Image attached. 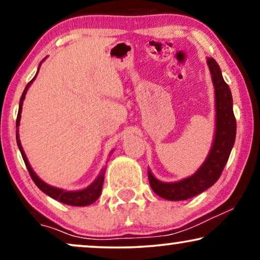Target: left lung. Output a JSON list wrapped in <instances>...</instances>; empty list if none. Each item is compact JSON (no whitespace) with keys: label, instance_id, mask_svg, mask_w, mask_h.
Here are the masks:
<instances>
[{"label":"left lung","instance_id":"obj_1","mask_svg":"<svg viewBox=\"0 0 260 260\" xmlns=\"http://www.w3.org/2000/svg\"><path fill=\"white\" fill-rule=\"evenodd\" d=\"M215 90V135L212 149L198 172L179 182L158 181L148 169L151 189L158 197L170 201L187 200L212 187L219 180L236 141L237 122L233 113V99L221 70L213 58L207 59Z\"/></svg>","mask_w":260,"mask_h":260}]
</instances>
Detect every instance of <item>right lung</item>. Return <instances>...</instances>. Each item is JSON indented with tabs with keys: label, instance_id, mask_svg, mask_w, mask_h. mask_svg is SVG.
<instances>
[{
	"label": "right lung",
	"instance_id": "right-lung-1",
	"mask_svg": "<svg viewBox=\"0 0 260 260\" xmlns=\"http://www.w3.org/2000/svg\"><path fill=\"white\" fill-rule=\"evenodd\" d=\"M42 61H44V60H42ZM41 62H40V65H41ZM40 65H39V67H40ZM38 72H39V71H38ZM38 72H37V74H38ZM37 74H35V77L33 78V79H31L29 83L27 84V86H26V88H24L22 95H21L20 105H19V112H17V118H16V126L20 125L21 111H22L23 99H24V97H26L28 87L30 86V84L33 83V80L35 79V78H37ZM16 142H17V147H19L20 151H21V155H22L24 165H26L28 172H29V174H30L31 180L34 181V183L37 184L39 189L44 191L45 194H47L48 197L53 198V199H54V200H58L60 202H62V204H65V205L80 206V207H83V206H88V205L93 204V202L99 198V195H101V193H102L103 182H104L105 169H103L102 173L99 174V176L97 177V179H95L94 182L92 183L91 186H88L87 188H85V189L77 190V191L62 190V189H60V188L52 187V186H49V184L45 183L44 181H42L40 177H39L37 174L34 173V170L31 169L30 165H29V163H28V159H27L26 154H24V151H23V149H22V145H21V142H20V138H19V130H16Z\"/></svg>",
	"mask_w": 260,
	"mask_h": 260
}]
</instances>
